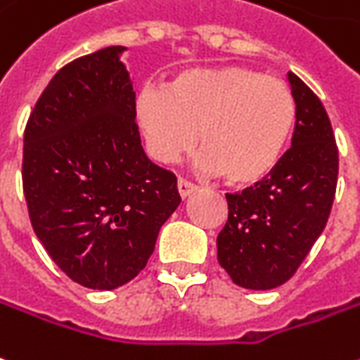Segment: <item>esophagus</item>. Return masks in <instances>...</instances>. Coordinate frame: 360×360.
Masks as SVG:
<instances>
[{"label": "esophagus", "instance_id": "obj_1", "mask_svg": "<svg viewBox=\"0 0 360 360\" xmlns=\"http://www.w3.org/2000/svg\"><path fill=\"white\" fill-rule=\"evenodd\" d=\"M177 188H179L181 198H187V197H191V195H193V193H195L198 187L195 185V183H191V181L179 179L177 181Z\"/></svg>", "mask_w": 360, "mask_h": 360}]
</instances>
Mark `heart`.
<instances>
[{"label": "heart", "instance_id": "1", "mask_svg": "<svg viewBox=\"0 0 360 360\" xmlns=\"http://www.w3.org/2000/svg\"><path fill=\"white\" fill-rule=\"evenodd\" d=\"M136 122L155 162L175 163L195 142L198 163L245 187L275 172L296 127L290 87L245 66L191 68L136 95Z\"/></svg>", "mask_w": 360, "mask_h": 360}]
</instances>
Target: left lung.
<instances>
[{
    "label": "left lung",
    "instance_id": "8db88e82",
    "mask_svg": "<svg viewBox=\"0 0 360 360\" xmlns=\"http://www.w3.org/2000/svg\"><path fill=\"white\" fill-rule=\"evenodd\" d=\"M296 101L290 150L269 177L228 198V222L218 233V261L236 285L271 290L296 273L326 228L339 155L321 101L292 72Z\"/></svg>",
    "mask_w": 360,
    "mask_h": 360
}]
</instances>
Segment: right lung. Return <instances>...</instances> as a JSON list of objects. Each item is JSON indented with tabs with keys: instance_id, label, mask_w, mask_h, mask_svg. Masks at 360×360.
I'll list each match as a JSON object with an SVG mask.
<instances>
[{
	"instance_id": "add662e5",
	"label": "right lung",
	"mask_w": 360,
	"mask_h": 360,
	"mask_svg": "<svg viewBox=\"0 0 360 360\" xmlns=\"http://www.w3.org/2000/svg\"><path fill=\"white\" fill-rule=\"evenodd\" d=\"M124 50L107 46L62 68L22 140L32 230L58 267L95 290L127 285L146 267L181 202L177 177L140 142Z\"/></svg>"
}]
</instances>
